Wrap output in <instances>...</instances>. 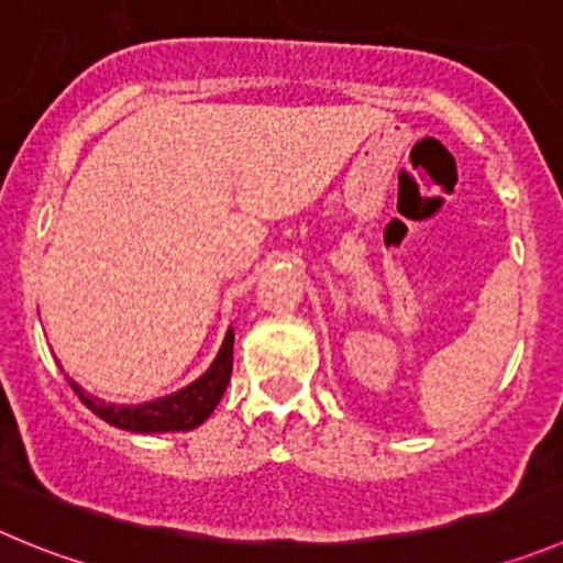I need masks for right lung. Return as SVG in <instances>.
<instances>
[{"instance_id":"add662e5","label":"right lung","mask_w":563,"mask_h":563,"mask_svg":"<svg viewBox=\"0 0 563 563\" xmlns=\"http://www.w3.org/2000/svg\"><path fill=\"white\" fill-rule=\"evenodd\" d=\"M230 372H233V330H228L217 361L199 380L169 397H161V400L144 402V406H113V402H102L86 394L77 383H71V388L97 417L115 428L133 430V433H166V430H191L202 424L222 400Z\"/></svg>"}]
</instances>
